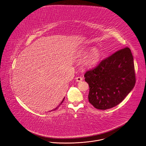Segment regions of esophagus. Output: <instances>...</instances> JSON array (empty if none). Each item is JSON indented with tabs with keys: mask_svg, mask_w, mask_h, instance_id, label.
<instances>
[{
	"mask_svg": "<svg viewBox=\"0 0 146 146\" xmlns=\"http://www.w3.org/2000/svg\"><path fill=\"white\" fill-rule=\"evenodd\" d=\"M76 80L77 82H80L83 80V78L80 77H77L76 78Z\"/></svg>",
	"mask_w": 146,
	"mask_h": 146,
	"instance_id": "1",
	"label": "esophagus"
}]
</instances>
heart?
<instances>
[{
  "instance_id": "heart-1",
  "label": "heart",
  "mask_w": 146,
  "mask_h": 146,
  "mask_svg": "<svg viewBox=\"0 0 146 146\" xmlns=\"http://www.w3.org/2000/svg\"><path fill=\"white\" fill-rule=\"evenodd\" d=\"M89 52V49H83L82 50L81 53L82 55H86ZM100 52L99 50L97 48H93L90 55L88 57V59L86 61V64L90 67H93L96 66L99 61L100 60Z\"/></svg>"
}]
</instances>
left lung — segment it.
<instances>
[{
	"mask_svg": "<svg viewBox=\"0 0 146 146\" xmlns=\"http://www.w3.org/2000/svg\"><path fill=\"white\" fill-rule=\"evenodd\" d=\"M89 86V102L94 108L106 110L129 94L136 83L133 57L129 47L113 53L84 74Z\"/></svg>",
	"mask_w": 146,
	"mask_h": 146,
	"instance_id": "left-lung-1",
	"label": "left lung"
}]
</instances>
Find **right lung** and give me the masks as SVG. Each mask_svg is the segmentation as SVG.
Returning a JSON list of instances; mask_svg holds the SVG:
<instances>
[{
	"instance_id": "1",
	"label": "right lung",
	"mask_w": 146,
	"mask_h": 146,
	"mask_svg": "<svg viewBox=\"0 0 146 146\" xmlns=\"http://www.w3.org/2000/svg\"><path fill=\"white\" fill-rule=\"evenodd\" d=\"M64 99H63V100H62V102H61V103H60V105H59V106H57V108H55V109H53V110H51V111H54V110H56V109H58V107H59V106H60V105H61V104H62V103H63V101H64Z\"/></svg>"
}]
</instances>
